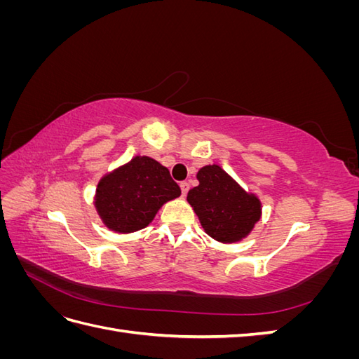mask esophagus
Wrapping results in <instances>:
<instances>
[{"label":"esophagus","instance_id":"1","mask_svg":"<svg viewBox=\"0 0 359 359\" xmlns=\"http://www.w3.org/2000/svg\"><path fill=\"white\" fill-rule=\"evenodd\" d=\"M180 187H181V193H182V196H186L187 191H189V182L182 181V182L180 184Z\"/></svg>","mask_w":359,"mask_h":359}]
</instances>
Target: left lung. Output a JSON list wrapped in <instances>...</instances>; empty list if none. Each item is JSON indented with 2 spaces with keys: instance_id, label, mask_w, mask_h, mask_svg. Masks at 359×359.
I'll list each match as a JSON object with an SVG mask.
<instances>
[{
  "instance_id": "8db88e82",
  "label": "left lung",
  "mask_w": 359,
  "mask_h": 359,
  "mask_svg": "<svg viewBox=\"0 0 359 359\" xmlns=\"http://www.w3.org/2000/svg\"><path fill=\"white\" fill-rule=\"evenodd\" d=\"M196 178L199 186L189 191L187 201L203 231L223 244L244 240L262 215L259 198L245 191L219 165L201 168Z\"/></svg>"
}]
</instances>
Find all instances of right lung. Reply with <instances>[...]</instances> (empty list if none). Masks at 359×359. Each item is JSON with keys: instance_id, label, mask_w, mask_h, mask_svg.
Here are the masks:
<instances>
[{"instance_id": "1", "label": "right lung", "mask_w": 359, "mask_h": 359, "mask_svg": "<svg viewBox=\"0 0 359 359\" xmlns=\"http://www.w3.org/2000/svg\"><path fill=\"white\" fill-rule=\"evenodd\" d=\"M180 194L168 168L151 157L136 156L99 181L94 206L107 229L132 233L147 227L161 206Z\"/></svg>"}]
</instances>
